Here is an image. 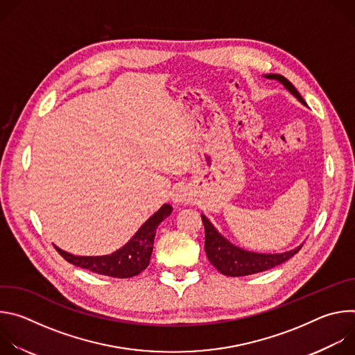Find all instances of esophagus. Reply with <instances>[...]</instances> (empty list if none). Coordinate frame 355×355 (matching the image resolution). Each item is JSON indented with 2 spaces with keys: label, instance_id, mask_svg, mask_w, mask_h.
Instances as JSON below:
<instances>
[{
  "label": "esophagus",
  "instance_id": "34e87169",
  "mask_svg": "<svg viewBox=\"0 0 355 355\" xmlns=\"http://www.w3.org/2000/svg\"><path fill=\"white\" fill-rule=\"evenodd\" d=\"M171 200L174 202L175 205H184V204H188V202L191 200V192L187 187L184 185H180L177 187L173 193H171Z\"/></svg>",
  "mask_w": 355,
  "mask_h": 355
}]
</instances>
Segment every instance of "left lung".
Listing matches in <instances>:
<instances>
[{
    "label": "left lung",
    "mask_w": 355,
    "mask_h": 355,
    "mask_svg": "<svg viewBox=\"0 0 355 355\" xmlns=\"http://www.w3.org/2000/svg\"><path fill=\"white\" fill-rule=\"evenodd\" d=\"M264 77L270 80H277L278 83H281L300 104L308 107L305 99L300 96L297 89L284 76L266 74ZM200 218L205 226V251H207L208 260L219 272L227 277H244V275H251V274L271 270L288 261L291 257H293L303 245L300 244L289 251L275 252V254H264V252L247 251L244 248L234 245L225 236H222L204 214L200 215Z\"/></svg>",
    "instance_id": "8db88e82"
}]
</instances>
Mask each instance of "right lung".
Instances as JSON below:
<instances>
[{
	"label": "right lung",
	"mask_w": 355,
	"mask_h": 355,
	"mask_svg": "<svg viewBox=\"0 0 355 355\" xmlns=\"http://www.w3.org/2000/svg\"><path fill=\"white\" fill-rule=\"evenodd\" d=\"M171 212L173 207L164 204L140 226V229L125 245L107 256H74L58 245L55 247L66 261L76 267L107 277L130 278L147 268L151 251H153L156 230L159 225L171 215Z\"/></svg>",
	"instance_id": "right-lung-1"
}]
</instances>
